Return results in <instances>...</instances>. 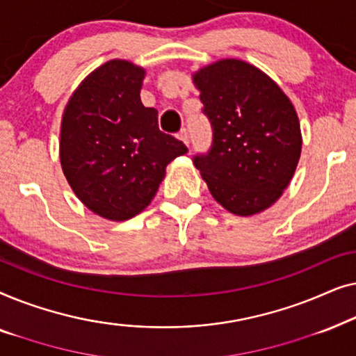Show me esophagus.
Instances as JSON below:
<instances>
[{"label": "esophagus", "mask_w": 356, "mask_h": 356, "mask_svg": "<svg viewBox=\"0 0 356 356\" xmlns=\"http://www.w3.org/2000/svg\"><path fill=\"white\" fill-rule=\"evenodd\" d=\"M178 139L181 140V143H184L186 145H189V136H188V131L186 129H181L178 133Z\"/></svg>", "instance_id": "esophagus-1"}]
</instances>
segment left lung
I'll return each instance as SVG.
<instances>
[{"mask_svg": "<svg viewBox=\"0 0 356 356\" xmlns=\"http://www.w3.org/2000/svg\"><path fill=\"white\" fill-rule=\"evenodd\" d=\"M193 82L213 129L211 150L194 157L212 197L235 216L266 211L290 184L301 155L293 104L266 72L235 58L201 67Z\"/></svg>", "mask_w": 356, "mask_h": 356, "instance_id": "obj_1", "label": "left lung"}]
</instances>
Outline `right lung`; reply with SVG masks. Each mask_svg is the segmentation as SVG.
<instances>
[{
	"mask_svg": "<svg viewBox=\"0 0 356 356\" xmlns=\"http://www.w3.org/2000/svg\"><path fill=\"white\" fill-rule=\"evenodd\" d=\"M144 76L131 61H106L77 86L63 111V173L79 201L106 220L143 212L167 165L188 152L159 129L157 110L140 102Z\"/></svg>",
	"mask_w": 356,
	"mask_h": 356,
	"instance_id": "1",
	"label": "right lung"
}]
</instances>
